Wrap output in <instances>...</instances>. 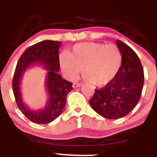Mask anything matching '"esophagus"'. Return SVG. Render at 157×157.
<instances>
[{
  "label": "esophagus",
  "instance_id": "34e87169",
  "mask_svg": "<svg viewBox=\"0 0 157 157\" xmlns=\"http://www.w3.org/2000/svg\"><path fill=\"white\" fill-rule=\"evenodd\" d=\"M81 86V83H73V85H72V86H73V88H77V87H80V86Z\"/></svg>",
  "mask_w": 157,
  "mask_h": 157
}]
</instances>
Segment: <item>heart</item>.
I'll return each mask as SVG.
<instances>
[{
	"mask_svg": "<svg viewBox=\"0 0 157 157\" xmlns=\"http://www.w3.org/2000/svg\"><path fill=\"white\" fill-rule=\"evenodd\" d=\"M122 63V53L117 46L99 43L76 44L69 53L60 57V68L66 79L77 80L83 70L85 80L97 86H105L114 80Z\"/></svg>",
	"mask_w": 157,
	"mask_h": 157,
	"instance_id": "obj_1",
	"label": "heart"
}]
</instances>
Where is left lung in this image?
<instances>
[{"mask_svg": "<svg viewBox=\"0 0 157 157\" xmlns=\"http://www.w3.org/2000/svg\"><path fill=\"white\" fill-rule=\"evenodd\" d=\"M122 56L117 76L105 87L95 90L89 100L91 108L104 118L126 116L137 105L144 84V71L137 55L131 47L117 40Z\"/></svg>", "mask_w": 157, "mask_h": 157, "instance_id": "1", "label": "left lung"}]
</instances>
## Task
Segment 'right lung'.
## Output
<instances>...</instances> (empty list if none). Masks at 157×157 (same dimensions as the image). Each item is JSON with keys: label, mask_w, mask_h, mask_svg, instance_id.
Returning a JSON list of instances; mask_svg holds the SVG:
<instances>
[{"label": "right lung", "mask_w": 157, "mask_h": 157, "mask_svg": "<svg viewBox=\"0 0 157 157\" xmlns=\"http://www.w3.org/2000/svg\"><path fill=\"white\" fill-rule=\"evenodd\" d=\"M62 42L44 40L30 46L20 57L12 80V89L15 101L25 116L37 124H47L58 117L66 104V97L73 89L72 83L62 78L60 70L59 48ZM38 64L48 70L46 80L48 100L43 109H29L22 102L20 91L21 80L29 66Z\"/></svg>", "instance_id": "right-lung-1"}]
</instances>
